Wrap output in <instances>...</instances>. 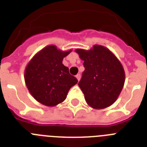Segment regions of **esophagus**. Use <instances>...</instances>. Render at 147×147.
I'll list each match as a JSON object with an SVG mask.
<instances>
[{
	"label": "esophagus",
	"mask_w": 147,
	"mask_h": 147,
	"mask_svg": "<svg viewBox=\"0 0 147 147\" xmlns=\"http://www.w3.org/2000/svg\"><path fill=\"white\" fill-rule=\"evenodd\" d=\"M76 78H77L78 81H80V79H81V75L80 74H78L77 75H76Z\"/></svg>",
	"instance_id": "1"
}]
</instances>
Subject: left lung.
<instances>
[{
    "instance_id": "1",
    "label": "left lung",
    "mask_w": 147,
    "mask_h": 147,
    "mask_svg": "<svg viewBox=\"0 0 147 147\" xmlns=\"http://www.w3.org/2000/svg\"><path fill=\"white\" fill-rule=\"evenodd\" d=\"M85 70L78 83L86 102L93 109H104L118 99L125 82L123 67L109 49L94 45L89 50L75 49Z\"/></svg>"
}]
</instances>
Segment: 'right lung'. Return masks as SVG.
<instances>
[{
  "instance_id": "obj_1",
  "label": "right lung",
  "mask_w": 147,
  "mask_h": 147,
  "mask_svg": "<svg viewBox=\"0 0 147 147\" xmlns=\"http://www.w3.org/2000/svg\"><path fill=\"white\" fill-rule=\"evenodd\" d=\"M72 50L62 51L49 45L30 60L24 72L26 87L37 101L47 107H55L66 99L70 88L78 83L62 63Z\"/></svg>"
}]
</instances>
